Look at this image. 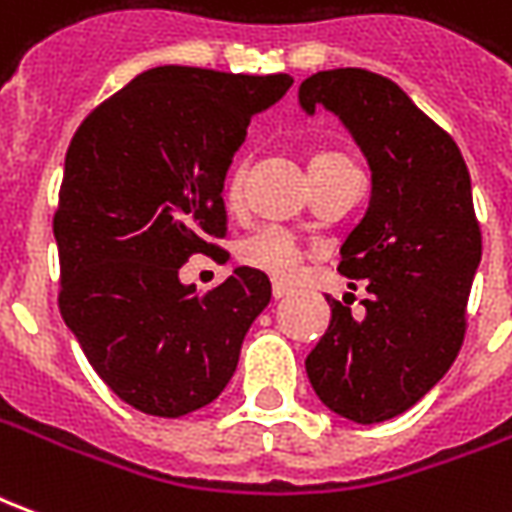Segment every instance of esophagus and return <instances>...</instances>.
Masks as SVG:
<instances>
[{
  "label": "esophagus",
  "mask_w": 512,
  "mask_h": 512,
  "mask_svg": "<svg viewBox=\"0 0 512 512\" xmlns=\"http://www.w3.org/2000/svg\"><path fill=\"white\" fill-rule=\"evenodd\" d=\"M290 293H293V285H288V282H279V279L271 282V296H274V299H285Z\"/></svg>",
  "instance_id": "34e87169"
}]
</instances>
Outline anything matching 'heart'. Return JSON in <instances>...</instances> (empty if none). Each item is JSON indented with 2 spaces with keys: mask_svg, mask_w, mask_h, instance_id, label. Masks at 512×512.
<instances>
[{
  "mask_svg": "<svg viewBox=\"0 0 512 512\" xmlns=\"http://www.w3.org/2000/svg\"><path fill=\"white\" fill-rule=\"evenodd\" d=\"M351 167V158L337 150H318L310 158V175H321V172H332V169ZM241 186H244V167H235L227 175V186H224V200L235 205L241 197ZM238 260L249 268L266 271L277 279H290L299 271L301 263V244L282 227H257L246 235L238 244Z\"/></svg>",
  "mask_w": 512,
  "mask_h": 512,
  "instance_id": "obj_1",
  "label": "heart"
}]
</instances>
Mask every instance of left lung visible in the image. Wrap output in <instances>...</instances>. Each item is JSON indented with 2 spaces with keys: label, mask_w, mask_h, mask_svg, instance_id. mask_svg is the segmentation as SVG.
I'll list each match as a JSON object with an SVG mask.
<instances>
[{
  "label": "left lung",
  "mask_w": 512,
  "mask_h": 512,
  "mask_svg": "<svg viewBox=\"0 0 512 512\" xmlns=\"http://www.w3.org/2000/svg\"><path fill=\"white\" fill-rule=\"evenodd\" d=\"M299 101L307 115L326 106L340 117L373 169L370 208L337 263L365 282V312L326 296L332 321L304 367L334 414L376 425L428 395L461 351L483 255L472 180L455 139L386 76L321 71Z\"/></svg>",
  "instance_id": "obj_1"
}]
</instances>
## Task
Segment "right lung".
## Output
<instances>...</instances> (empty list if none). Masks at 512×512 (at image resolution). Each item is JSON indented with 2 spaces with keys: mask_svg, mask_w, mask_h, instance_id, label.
Wrapping results in <instances>:
<instances>
[{
  "mask_svg": "<svg viewBox=\"0 0 512 512\" xmlns=\"http://www.w3.org/2000/svg\"><path fill=\"white\" fill-rule=\"evenodd\" d=\"M290 84L288 73L161 65L73 134L54 211L57 304L95 373L136 411L175 419L216 400L271 301L257 268L205 293L178 271L194 255L227 257L224 175L252 115Z\"/></svg>",
  "mask_w": 512,
  "mask_h": 512,
  "instance_id": "right-lung-1",
  "label": "right lung"
}]
</instances>
